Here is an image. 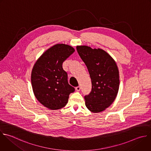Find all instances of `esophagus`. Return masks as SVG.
Instances as JSON below:
<instances>
[{
	"mask_svg": "<svg viewBox=\"0 0 151 151\" xmlns=\"http://www.w3.org/2000/svg\"><path fill=\"white\" fill-rule=\"evenodd\" d=\"M76 90L77 91H79L80 90H81V86H77V87H76Z\"/></svg>",
	"mask_w": 151,
	"mask_h": 151,
	"instance_id": "34e87169",
	"label": "esophagus"
}]
</instances>
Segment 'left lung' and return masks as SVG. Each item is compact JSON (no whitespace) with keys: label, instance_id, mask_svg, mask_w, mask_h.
<instances>
[{"label":"left lung","instance_id":"8db88e82","mask_svg":"<svg viewBox=\"0 0 151 151\" xmlns=\"http://www.w3.org/2000/svg\"><path fill=\"white\" fill-rule=\"evenodd\" d=\"M77 52L88 70L92 89L84 96L85 106L93 113H99L114 101L119 88V73L113 59L104 50L90 47H76Z\"/></svg>","mask_w":151,"mask_h":151}]
</instances>
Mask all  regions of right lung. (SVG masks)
<instances>
[{"instance_id": "right-lung-1", "label": "right lung", "mask_w": 151, "mask_h": 151, "mask_svg": "<svg viewBox=\"0 0 151 151\" xmlns=\"http://www.w3.org/2000/svg\"><path fill=\"white\" fill-rule=\"evenodd\" d=\"M70 45L58 44L45 51L35 63L31 83L38 101L45 107L58 110L68 102L69 94L75 91L68 81V73L62 67L63 62L73 52Z\"/></svg>"}]
</instances>
